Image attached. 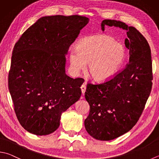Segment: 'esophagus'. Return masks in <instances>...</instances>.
<instances>
[{
	"label": "esophagus",
	"mask_w": 159,
	"mask_h": 159,
	"mask_svg": "<svg viewBox=\"0 0 159 159\" xmlns=\"http://www.w3.org/2000/svg\"><path fill=\"white\" fill-rule=\"evenodd\" d=\"M86 89V83H84V84H83L82 85V86H81V90H82V93L83 95H84V93H85Z\"/></svg>",
	"instance_id": "1"
}]
</instances>
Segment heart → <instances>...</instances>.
Returning a JSON list of instances; mask_svg holds the SVG:
<instances>
[{"mask_svg":"<svg viewBox=\"0 0 159 159\" xmlns=\"http://www.w3.org/2000/svg\"><path fill=\"white\" fill-rule=\"evenodd\" d=\"M125 49L112 37L100 34L81 39L75 49L69 52L71 73L75 75L85 69L93 79L104 81L112 77L120 68Z\"/></svg>","mask_w":159,"mask_h":159,"instance_id":"1","label":"heart"}]
</instances>
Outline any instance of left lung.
Wrapping results in <instances>:
<instances>
[{
	"mask_svg": "<svg viewBox=\"0 0 159 159\" xmlns=\"http://www.w3.org/2000/svg\"><path fill=\"white\" fill-rule=\"evenodd\" d=\"M106 25L127 30L129 61L110 80L87 84L90 111L84 125L89 135L100 140L115 139L132 129L144 110L153 80L150 47L141 33L120 20H102V31Z\"/></svg>",
	"mask_w": 159,
	"mask_h": 159,
	"instance_id": "left-lung-1",
	"label": "left lung"
}]
</instances>
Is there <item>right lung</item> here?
Here are the masks:
<instances>
[{
	"label": "right lung",
	"instance_id": "add662e5",
	"mask_svg": "<svg viewBox=\"0 0 159 159\" xmlns=\"http://www.w3.org/2000/svg\"><path fill=\"white\" fill-rule=\"evenodd\" d=\"M89 20L78 15L41 17L15 44L9 91L17 118L28 132H54L61 113L79 100L84 80L66 74V55Z\"/></svg>",
	"mask_w": 159,
	"mask_h": 159
}]
</instances>
